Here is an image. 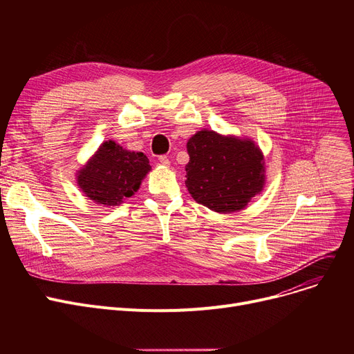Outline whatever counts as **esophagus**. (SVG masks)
<instances>
[{
    "mask_svg": "<svg viewBox=\"0 0 354 354\" xmlns=\"http://www.w3.org/2000/svg\"><path fill=\"white\" fill-rule=\"evenodd\" d=\"M158 160H159L162 165H165V166L169 165V159H167V156H166V155H160V156L158 158Z\"/></svg>",
    "mask_w": 354,
    "mask_h": 354,
    "instance_id": "obj_1",
    "label": "esophagus"
}]
</instances>
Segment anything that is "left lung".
Masks as SVG:
<instances>
[{
	"label": "left lung",
	"mask_w": 354,
	"mask_h": 354,
	"mask_svg": "<svg viewBox=\"0 0 354 354\" xmlns=\"http://www.w3.org/2000/svg\"><path fill=\"white\" fill-rule=\"evenodd\" d=\"M187 147L185 183L201 205L215 212H235L261 192L264 158L254 142L201 130Z\"/></svg>",
	"instance_id": "1"
}]
</instances>
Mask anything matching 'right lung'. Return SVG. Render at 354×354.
Instances as JSON below:
<instances>
[{
	"mask_svg": "<svg viewBox=\"0 0 354 354\" xmlns=\"http://www.w3.org/2000/svg\"><path fill=\"white\" fill-rule=\"evenodd\" d=\"M149 171L151 165L142 152H129L109 140L80 171L77 182L86 196L113 207L139 189Z\"/></svg>",
	"mask_w": 354,
	"mask_h": 354,
	"instance_id": "add662e5",
	"label": "right lung"
}]
</instances>
